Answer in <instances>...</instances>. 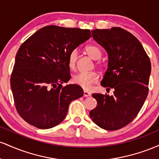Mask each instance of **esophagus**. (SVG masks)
<instances>
[{"instance_id":"obj_1","label":"esophagus","mask_w":159,"mask_h":159,"mask_svg":"<svg viewBox=\"0 0 159 159\" xmlns=\"http://www.w3.org/2000/svg\"><path fill=\"white\" fill-rule=\"evenodd\" d=\"M91 96V93L90 92H88V91L87 90H84V96H85V97H88V96Z\"/></svg>"}]
</instances>
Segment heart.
Returning a JSON list of instances; mask_svg holds the SVG:
<instances>
[{
    "instance_id": "1",
    "label": "heart",
    "mask_w": 159,
    "mask_h": 159,
    "mask_svg": "<svg viewBox=\"0 0 159 159\" xmlns=\"http://www.w3.org/2000/svg\"><path fill=\"white\" fill-rule=\"evenodd\" d=\"M85 52L92 59L97 61L102 57V51L98 46L95 45H89L85 48ZM78 58V52L77 49H74L70 52L68 57V66L69 69L73 70L75 69ZM98 80V75L96 72H80L72 77V82L84 90H90L93 84Z\"/></svg>"
}]
</instances>
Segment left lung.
Listing matches in <instances>:
<instances>
[{
	"mask_svg": "<svg viewBox=\"0 0 159 159\" xmlns=\"http://www.w3.org/2000/svg\"><path fill=\"white\" fill-rule=\"evenodd\" d=\"M92 36L108 55L101 85L114 91L113 96L93 94L97 105L90 116L102 129L118 130L130 123L143 106L148 95L151 63L139 40L124 29H96Z\"/></svg>",
	"mask_w": 159,
	"mask_h": 159,
	"instance_id": "left-lung-1",
	"label": "left lung"
}]
</instances>
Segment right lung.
<instances>
[{
    "label": "right lung",
    "instance_id": "add662e5",
    "mask_svg": "<svg viewBox=\"0 0 159 159\" xmlns=\"http://www.w3.org/2000/svg\"><path fill=\"white\" fill-rule=\"evenodd\" d=\"M90 37V30L50 25L20 46L10 84L16 110L27 123L40 129L56 126L71 102L83 96L78 85L62 84L71 78L70 52Z\"/></svg>",
    "mask_w": 159,
    "mask_h": 159
}]
</instances>
